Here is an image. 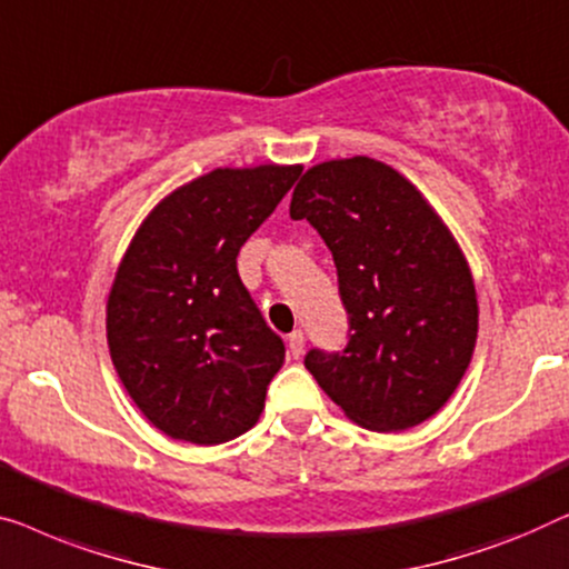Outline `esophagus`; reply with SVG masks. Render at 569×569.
<instances>
[{
  "mask_svg": "<svg viewBox=\"0 0 569 569\" xmlns=\"http://www.w3.org/2000/svg\"><path fill=\"white\" fill-rule=\"evenodd\" d=\"M286 342H288V353H291L293 358H299L303 353V342H307V338H303L301 330H293L286 338Z\"/></svg>",
  "mask_w": 569,
  "mask_h": 569,
  "instance_id": "esophagus-1",
  "label": "esophagus"
}]
</instances>
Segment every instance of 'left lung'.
Returning a JSON list of instances; mask_svg holds the SVG:
<instances>
[{
    "label": "left lung",
    "instance_id": "obj_1",
    "mask_svg": "<svg viewBox=\"0 0 569 569\" xmlns=\"http://www.w3.org/2000/svg\"><path fill=\"white\" fill-rule=\"evenodd\" d=\"M330 247L348 342L303 366L358 426H420L459 387L477 342V291L451 231L420 190L368 157L307 170L291 198Z\"/></svg>",
    "mask_w": 569,
    "mask_h": 569
}]
</instances>
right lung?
<instances>
[{"label": "right lung", "instance_id": "right-lung-1", "mask_svg": "<svg viewBox=\"0 0 569 569\" xmlns=\"http://www.w3.org/2000/svg\"><path fill=\"white\" fill-rule=\"evenodd\" d=\"M301 167L213 170L167 196L123 254L108 346L149 422L178 441L227 443L258 422L286 346L262 319L237 254Z\"/></svg>", "mask_w": 569, "mask_h": 569}]
</instances>
